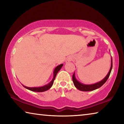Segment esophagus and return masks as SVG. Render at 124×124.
<instances>
[{"label":"esophagus","mask_w":124,"mask_h":124,"mask_svg":"<svg viewBox=\"0 0 124 124\" xmlns=\"http://www.w3.org/2000/svg\"><path fill=\"white\" fill-rule=\"evenodd\" d=\"M72 57H68V58H67L66 60V63H69L70 61H71V60H72Z\"/></svg>","instance_id":"obj_1"}]
</instances>
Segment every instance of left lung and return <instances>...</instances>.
Here are the masks:
<instances>
[{"label":"left lung","instance_id":"8db88e82","mask_svg":"<svg viewBox=\"0 0 124 124\" xmlns=\"http://www.w3.org/2000/svg\"><path fill=\"white\" fill-rule=\"evenodd\" d=\"M112 67H113V62H112V56H111V66H110V70L109 71L106 77H105L101 81H100L97 83L93 84H90V85L84 84L80 83L79 81H78L77 79H76V78H75V72H74L72 77V79H73V83H74V85L77 89L80 90V91H93V90H95L96 89H97L100 87H101L106 82V81L107 80V79H108V78L110 75L111 71H112Z\"/></svg>","mask_w":124,"mask_h":124}]
</instances>
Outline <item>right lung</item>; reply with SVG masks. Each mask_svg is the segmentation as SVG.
Returning <instances> with one entry per match:
<instances>
[{
  "mask_svg": "<svg viewBox=\"0 0 124 124\" xmlns=\"http://www.w3.org/2000/svg\"><path fill=\"white\" fill-rule=\"evenodd\" d=\"M63 64H61L60 65H58V66H57L55 68H54V71L53 78H52V80L50 81L49 84H47V85H45L44 86H43L34 87H27V86H24L23 85H22L24 87L27 89L31 90V91H34V92H44V91H47V90L50 89L52 86V85H53L54 81V79H55L56 75H57V73L58 72V71H59L61 69L62 67L63 66Z\"/></svg>",
  "mask_w": 124,
  "mask_h": 124,
  "instance_id": "obj_1",
  "label": "right lung"
}]
</instances>
